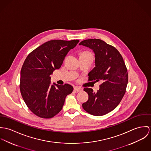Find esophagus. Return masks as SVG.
I'll use <instances>...</instances> for the list:
<instances>
[{"instance_id":"esophagus-1","label":"esophagus","mask_w":151,"mask_h":151,"mask_svg":"<svg viewBox=\"0 0 151 151\" xmlns=\"http://www.w3.org/2000/svg\"><path fill=\"white\" fill-rule=\"evenodd\" d=\"M74 90H75V91H78V92L81 91H82V90H83V89H82L81 87H78V86H75V87H74Z\"/></svg>"}]
</instances>
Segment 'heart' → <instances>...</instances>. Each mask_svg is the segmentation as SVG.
I'll use <instances>...</instances> for the list:
<instances>
[{
	"instance_id": "heart-1",
	"label": "heart",
	"mask_w": 151,
	"mask_h": 151,
	"mask_svg": "<svg viewBox=\"0 0 151 151\" xmlns=\"http://www.w3.org/2000/svg\"><path fill=\"white\" fill-rule=\"evenodd\" d=\"M81 55H87V56H93V54L91 52L87 51H85L83 52L81 54Z\"/></svg>"
}]
</instances>
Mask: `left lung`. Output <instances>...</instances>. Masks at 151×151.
Returning a JSON list of instances; mask_svg holds the SVG:
<instances>
[{
  "label": "left lung",
  "mask_w": 151,
  "mask_h": 151,
  "mask_svg": "<svg viewBox=\"0 0 151 151\" xmlns=\"http://www.w3.org/2000/svg\"><path fill=\"white\" fill-rule=\"evenodd\" d=\"M95 53V65L88 74V81H101L97 93L84 88L88 95L82 104L84 109L94 116L104 115L113 111L122 100L128 83V72L123 58L117 49L99 39L82 41Z\"/></svg>",
  "instance_id": "1"
}]
</instances>
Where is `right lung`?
I'll list each match as a JSON object with an SVG mask.
<instances>
[{
    "mask_svg": "<svg viewBox=\"0 0 151 151\" xmlns=\"http://www.w3.org/2000/svg\"><path fill=\"white\" fill-rule=\"evenodd\" d=\"M79 42L48 41L31 52L24 61L19 88L27 106L35 115L45 119L54 117L62 109L65 97L73 91L69 84L51 85L50 76L61 67L69 51Z\"/></svg>",
    "mask_w": 151,
    "mask_h": 151,
    "instance_id": "right-lung-1",
    "label": "right lung"
}]
</instances>
